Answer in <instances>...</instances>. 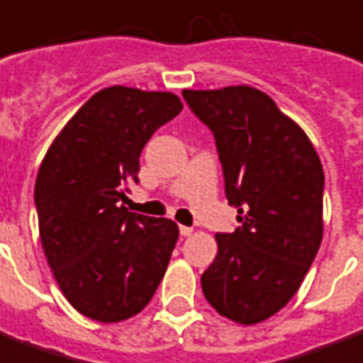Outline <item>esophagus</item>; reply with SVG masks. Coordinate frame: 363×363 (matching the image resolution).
Here are the masks:
<instances>
[{"instance_id":"esophagus-1","label":"esophagus","mask_w":363,"mask_h":363,"mask_svg":"<svg viewBox=\"0 0 363 363\" xmlns=\"http://www.w3.org/2000/svg\"><path fill=\"white\" fill-rule=\"evenodd\" d=\"M179 230H181V236H190V234H192V228H190V226H179Z\"/></svg>"}]
</instances>
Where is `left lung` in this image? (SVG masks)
<instances>
[{"instance_id":"1","label":"left lung","mask_w":363,"mask_h":363,"mask_svg":"<svg viewBox=\"0 0 363 363\" xmlns=\"http://www.w3.org/2000/svg\"><path fill=\"white\" fill-rule=\"evenodd\" d=\"M182 96L213 131L226 200L242 223L215 236L218 251L201 291L232 322H264L298 291L322 243V162L306 133L255 87Z\"/></svg>"}]
</instances>
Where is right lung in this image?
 <instances>
[{"label":"right lung","instance_id":"add662e5","mask_svg":"<svg viewBox=\"0 0 363 363\" xmlns=\"http://www.w3.org/2000/svg\"><path fill=\"white\" fill-rule=\"evenodd\" d=\"M182 110L165 91L114 85L85 102L55 137L34 188L43 253L68 303L101 323L150 303L179 226L127 211L125 184L157 127Z\"/></svg>","mask_w":363,"mask_h":363}]
</instances>
